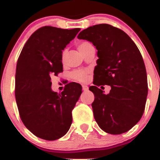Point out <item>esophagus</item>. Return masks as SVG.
<instances>
[{
	"label": "esophagus",
	"instance_id": "1",
	"mask_svg": "<svg viewBox=\"0 0 160 160\" xmlns=\"http://www.w3.org/2000/svg\"><path fill=\"white\" fill-rule=\"evenodd\" d=\"M82 88L83 91H87L88 89H89V87H88V86L86 85H82Z\"/></svg>",
	"mask_w": 160,
	"mask_h": 160
}]
</instances>
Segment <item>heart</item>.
<instances>
[{"label":"heart","mask_w":160,"mask_h":160,"mask_svg":"<svg viewBox=\"0 0 160 160\" xmlns=\"http://www.w3.org/2000/svg\"><path fill=\"white\" fill-rule=\"evenodd\" d=\"M91 45L90 43L89 42H82V43H80L78 45V49L79 50H81L82 49L85 48L87 46ZM66 55V51L64 50L63 52H62V60L65 59V57ZM87 71H84V70H80V71H76L72 73V78L74 79V80H78V81L80 82H85L87 80Z\"/></svg>","instance_id":"b5f03b06"}]
</instances>
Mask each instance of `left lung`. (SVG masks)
<instances>
[{
    "label": "left lung",
    "mask_w": 160,
    "mask_h": 160,
    "mask_svg": "<svg viewBox=\"0 0 160 160\" xmlns=\"http://www.w3.org/2000/svg\"><path fill=\"white\" fill-rule=\"evenodd\" d=\"M78 39L92 43L98 50L94 70L92 104L95 120L105 132H126L141 120L147 96V72L142 56L133 40L120 28L99 24L82 30ZM111 85L107 95L98 86Z\"/></svg>",
    "instance_id": "1"
}]
</instances>
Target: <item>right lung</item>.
Segmentation results:
<instances>
[{"label": "right lung", "mask_w": 160, "mask_h": 160, "mask_svg": "<svg viewBox=\"0 0 160 160\" xmlns=\"http://www.w3.org/2000/svg\"><path fill=\"white\" fill-rule=\"evenodd\" d=\"M80 28L44 26L31 35L17 62L15 96L20 118L37 137L54 141L65 135L72 123V110L82 86L70 82L61 93L51 89V78L63 71L62 50Z\"/></svg>", "instance_id": "add662e5"}]
</instances>
